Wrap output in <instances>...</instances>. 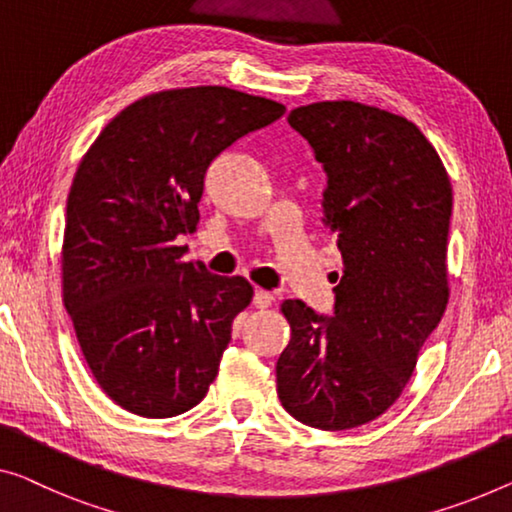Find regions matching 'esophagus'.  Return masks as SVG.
Listing matches in <instances>:
<instances>
[{
    "label": "esophagus",
    "mask_w": 512,
    "mask_h": 512,
    "mask_svg": "<svg viewBox=\"0 0 512 512\" xmlns=\"http://www.w3.org/2000/svg\"><path fill=\"white\" fill-rule=\"evenodd\" d=\"M273 301H276V299H273L271 292H264V289H255V296H253V305H255V308H259V310L271 308Z\"/></svg>",
    "instance_id": "1"
}]
</instances>
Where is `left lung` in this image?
Masks as SVG:
<instances>
[{"label": "left lung", "mask_w": 512, "mask_h": 512, "mask_svg": "<svg viewBox=\"0 0 512 512\" xmlns=\"http://www.w3.org/2000/svg\"><path fill=\"white\" fill-rule=\"evenodd\" d=\"M326 172L322 225L345 271L333 315L282 303L292 338L276 363L278 398L303 425L352 430L400 398L448 303L453 188L425 135L354 101L289 112Z\"/></svg>", "instance_id": "8db88e82"}]
</instances>
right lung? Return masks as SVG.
Wrapping results in <instances>:
<instances>
[{"mask_svg": "<svg viewBox=\"0 0 512 512\" xmlns=\"http://www.w3.org/2000/svg\"><path fill=\"white\" fill-rule=\"evenodd\" d=\"M282 114L227 87L160 91L119 112L82 158L66 202L64 305L91 375L131 414H183L216 379L253 287L183 262L174 241L195 232L213 160Z\"/></svg>", "mask_w": 512, "mask_h": 512, "instance_id": "obj_1", "label": "right lung"}]
</instances>
